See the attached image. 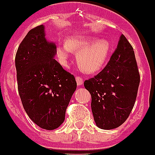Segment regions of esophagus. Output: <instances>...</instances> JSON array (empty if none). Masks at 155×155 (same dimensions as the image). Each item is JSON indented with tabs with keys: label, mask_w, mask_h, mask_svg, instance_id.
<instances>
[{
	"label": "esophagus",
	"mask_w": 155,
	"mask_h": 155,
	"mask_svg": "<svg viewBox=\"0 0 155 155\" xmlns=\"http://www.w3.org/2000/svg\"><path fill=\"white\" fill-rule=\"evenodd\" d=\"M76 81H77V84H78V85H81L82 84H83V82H84V80H83V78H82L80 76H76Z\"/></svg>",
	"instance_id": "1"
}]
</instances>
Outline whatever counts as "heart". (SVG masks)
<instances>
[{
  "instance_id": "heart-1",
  "label": "heart",
  "mask_w": 155,
  "mask_h": 155,
  "mask_svg": "<svg viewBox=\"0 0 155 155\" xmlns=\"http://www.w3.org/2000/svg\"><path fill=\"white\" fill-rule=\"evenodd\" d=\"M72 50H78L77 61L84 71L95 72L107 61L110 45L107 41L97 40L94 37H71L67 42H59L57 45V53L60 61L67 64Z\"/></svg>"
}]
</instances>
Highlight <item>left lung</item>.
Segmentation results:
<instances>
[{
    "mask_svg": "<svg viewBox=\"0 0 155 155\" xmlns=\"http://www.w3.org/2000/svg\"><path fill=\"white\" fill-rule=\"evenodd\" d=\"M140 78L134 49L121 35L107 65L84 82L91 95V111L97 127L112 130L127 120L135 104Z\"/></svg>",
    "mask_w": 155,
    "mask_h": 155,
    "instance_id": "1",
    "label": "left lung"
}]
</instances>
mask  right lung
<instances>
[{"label":"right lung","instance_id":"1","mask_svg":"<svg viewBox=\"0 0 155 155\" xmlns=\"http://www.w3.org/2000/svg\"><path fill=\"white\" fill-rule=\"evenodd\" d=\"M57 46L45 38L41 25L30 30L15 55L18 89L24 109L39 127L58 128L77 87L73 74L55 59Z\"/></svg>","mask_w":155,"mask_h":155}]
</instances>
